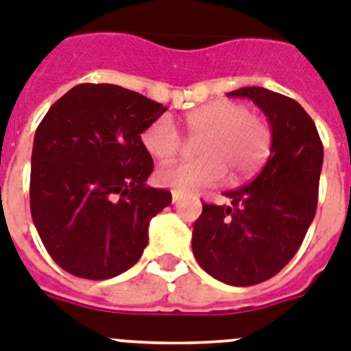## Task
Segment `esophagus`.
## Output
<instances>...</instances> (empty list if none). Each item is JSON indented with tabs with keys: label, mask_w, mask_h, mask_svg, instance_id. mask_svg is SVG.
<instances>
[{
	"label": "esophagus",
	"mask_w": 351,
	"mask_h": 351,
	"mask_svg": "<svg viewBox=\"0 0 351 351\" xmlns=\"http://www.w3.org/2000/svg\"><path fill=\"white\" fill-rule=\"evenodd\" d=\"M171 196H173V203H178L180 202V193H175V191H173V194H171Z\"/></svg>",
	"instance_id": "esophagus-1"
}]
</instances>
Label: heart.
<instances>
[{
	"instance_id": "heart-1",
	"label": "heart",
	"mask_w": 351,
	"mask_h": 351,
	"mask_svg": "<svg viewBox=\"0 0 351 351\" xmlns=\"http://www.w3.org/2000/svg\"><path fill=\"white\" fill-rule=\"evenodd\" d=\"M185 137L196 143L199 160L166 164L155 171V182L175 193L191 194L225 178H241L264 164L271 152L273 134L266 121L243 103L219 99L193 108L182 119ZM143 148L152 158L167 162L180 149V137L167 117L153 121L141 134Z\"/></svg>"
}]
</instances>
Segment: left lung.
<instances>
[{"mask_svg":"<svg viewBox=\"0 0 351 351\" xmlns=\"http://www.w3.org/2000/svg\"><path fill=\"white\" fill-rule=\"evenodd\" d=\"M269 121V158L250 184L228 191L230 205L203 203L193 253L216 280L237 287L275 276L296 255L316 216L323 143L298 101L264 87H243Z\"/></svg>","mask_w":351,"mask_h":351,"instance_id":"left-lung-1","label":"left lung"}]
</instances>
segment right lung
Returning a JSON list of instances; mask_svg holds the SVG:
<instances>
[{
  "label": "right lung",
  "instance_id": "right-lung-1",
  "mask_svg": "<svg viewBox=\"0 0 351 351\" xmlns=\"http://www.w3.org/2000/svg\"><path fill=\"white\" fill-rule=\"evenodd\" d=\"M110 84H82L51 105L32 149V219L51 258L80 278L130 269L148 244L152 217L171 203L148 187L153 160L141 134L166 112Z\"/></svg>",
  "mask_w": 351,
  "mask_h": 351
}]
</instances>
